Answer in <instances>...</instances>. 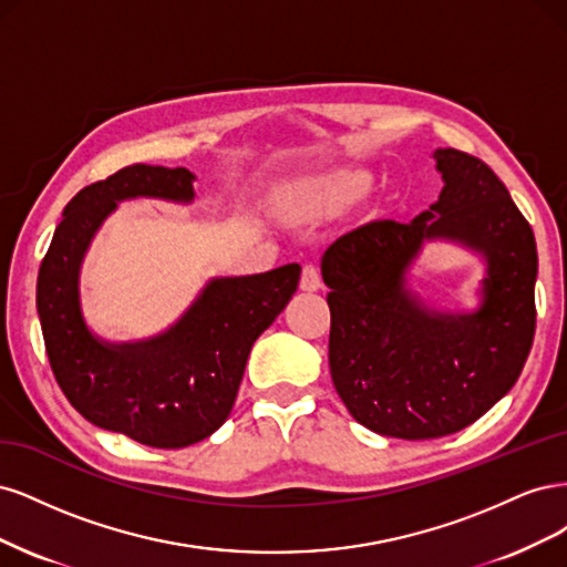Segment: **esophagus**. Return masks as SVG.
I'll return each instance as SVG.
<instances>
[{
  "label": "esophagus",
  "mask_w": 567,
  "mask_h": 567,
  "mask_svg": "<svg viewBox=\"0 0 567 567\" xmlns=\"http://www.w3.org/2000/svg\"><path fill=\"white\" fill-rule=\"evenodd\" d=\"M299 287L303 291H318L322 287V280H320V270L313 266V264H306L303 270H301V282Z\"/></svg>",
  "instance_id": "1"
}]
</instances>
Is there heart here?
Segmentation results:
<instances>
[{
    "mask_svg": "<svg viewBox=\"0 0 567 567\" xmlns=\"http://www.w3.org/2000/svg\"><path fill=\"white\" fill-rule=\"evenodd\" d=\"M364 188H368V176H358V174H351V176H341L337 178L332 184V190H339V193H362Z\"/></svg>",
    "mask_w": 567,
    "mask_h": 567,
    "instance_id": "obj_1",
    "label": "heart"
}]
</instances>
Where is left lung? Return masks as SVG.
<instances>
[{"label": "left lung", "instance_id": "left-lung-1", "mask_svg": "<svg viewBox=\"0 0 567 567\" xmlns=\"http://www.w3.org/2000/svg\"><path fill=\"white\" fill-rule=\"evenodd\" d=\"M443 190L410 224L372 221L322 254L330 287V372L358 424L426 441L462 431L518 381L535 337L533 228L485 162L433 151ZM450 241L481 256L480 306L447 311L409 285L423 245Z\"/></svg>", "mask_w": 567, "mask_h": 567}]
</instances>
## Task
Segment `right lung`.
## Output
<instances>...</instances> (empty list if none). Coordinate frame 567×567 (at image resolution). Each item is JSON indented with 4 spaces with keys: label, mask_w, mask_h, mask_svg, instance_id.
Listing matches in <instances>:
<instances>
[{
    "label": "right lung",
    "mask_w": 567,
    "mask_h": 567,
    "mask_svg": "<svg viewBox=\"0 0 567 567\" xmlns=\"http://www.w3.org/2000/svg\"><path fill=\"white\" fill-rule=\"evenodd\" d=\"M195 174L132 164L82 188L63 209L38 276V313L61 391L86 422L132 441L176 450L205 441L235 403L254 341L297 291L301 266L212 278L167 330L107 341L84 320L80 272L103 221L124 199L190 205Z\"/></svg>",
    "instance_id": "right-lung-1"
}]
</instances>
